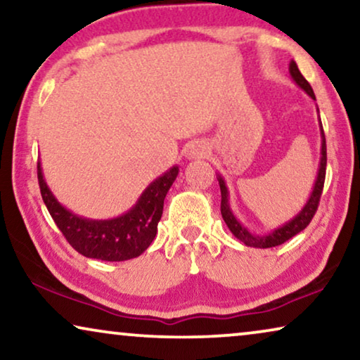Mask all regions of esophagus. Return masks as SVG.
Instances as JSON below:
<instances>
[{
  "label": "esophagus",
  "instance_id": "esophagus-1",
  "mask_svg": "<svg viewBox=\"0 0 360 360\" xmlns=\"http://www.w3.org/2000/svg\"><path fill=\"white\" fill-rule=\"evenodd\" d=\"M208 154V147H206L203 142H193V144L188 146L186 149V159H201Z\"/></svg>",
  "mask_w": 360,
  "mask_h": 360
}]
</instances>
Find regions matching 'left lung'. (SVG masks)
Instances as JSON below:
<instances>
[{
	"label": "left lung",
	"mask_w": 360,
	"mask_h": 360,
	"mask_svg": "<svg viewBox=\"0 0 360 360\" xmlns=\"http://www.w3.org/2000/svg\"><path fill=\"white\" fill-rule=\"evenodd\" d=\"M288 72H290V77H292V80L297 83V85L302 88V90L307 93V95L311 98L313 101H316V96H314L313 88L307 80H304L302 72L298 70L297 62H295V60L290 62ZM316 110H318V108H316ZM318 115H319V110H318ZM319 132H321V157H319L318 175H316V180H314L311 193H309V198L307 200V203H304L303 208L300 210L292 219H288L287 223L278 226L277 229L270 231V233L252 234L243 223H240L238 218H236V214L233 213V210H231V205H229L228 185H226L223 175H221V174L216 175V176H218L219 188H221V214H223L224 223L229 228L231 233L234 234V238H238L240 243H244L245 245H248V248L269 249V248H275V245L287 243V240L292 239L293 236L302 233V231L309 224V221L313 219V216L318 210L319 198H321V193H323L324 176H326V137H324L321 120H319Z\"/></svg>",
	"instance_id": "1"
}]
</instances>
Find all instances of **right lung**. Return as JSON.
I'll return each mask as SVG.
<instances>
[{
	"mask_svg": "<svg viewBox=\"0 0 360 360\" xmlns=\"http://www.w3.org/2000/svg\"><path fill=\"white\" fill-rule=\"evenodd\" d=\"M179 165L150 181L136 205L126 213L110 219H91L67 210L49 188L41 162H37V179L41 195L57 228L77 252L90 259L121 262L144 252L157 234V224L164 211V200L170 190Z\"/></svg>",
	"mask_w": 360,
	"mask_h": 360,
	"instance_id": "add662e5",
	"label": "right lung"
}]
</instances>
